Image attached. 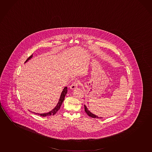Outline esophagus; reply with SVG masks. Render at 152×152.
Listing matches in <instances>:
<instances>
[{
  "mask_svg": "<svg viewBox=\"0 0 152 152\" xmlns=\"http://www.w3.org/2000/svg\"><path fill=\"white\" fill-rule=\"evenodd\" d=\"M78 82H74L72 84L70 85V88L72 90L75 89L77 87H78Z\"/></svg>",
  "mask_w": 152,
  "mask_h": 152,
  "instance_id": "esophagus-1",
  "label": "esophagus"
}]
</instances>
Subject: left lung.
<instances>
[{"instance_id": "8db88e82", "label": "left lung", "mask_w": 152, "mask_h": 152, "mask_svg": "<svg viewBox=\"0 0 152 152\" xmlns=\"http://www.w3.org/2000/svg\"><path fill=\"white\" fill-rule=\"evenodd\" d=\"M85 107V112L89 116H90V117H93V118H102V117H99L97 116H96L95 114H93V113H91L89 110L88 109H87V108L86 106L84 105Z\"/></svg>"}]
</instances>
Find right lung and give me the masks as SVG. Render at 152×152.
I'll return each mask as SVG.
<instances>
[{"label": "right lung", "instance_id": "obj_1", "mask_svg": "<svg viewBox=\"0 0 152 152\" xmlns=\"http://www.w3.org/2000/svg\"><path fill=\"white\" fill-rule=\"evenodd\" d=\"M32 57H33V55H31V56H29L28 57L27 59L26 60V61L25 62V63H26L27 61H29V59H31ZM67 87H64L63 91L61 92V97L59 98V99L58 102L57 103V104L55 106V107L54 108L53 110H51V111H50V112L47 113H43V114H38V113H34L36 114L39 115L40 116H43V117H45V116H50V115H54L56 113L58 112V110H59L60 109L61 105L62 104L63 101H64L65 97L66 94H67Z\"/></svg>", "mask_w": 152, "mask_h": 152}]
</instances>
